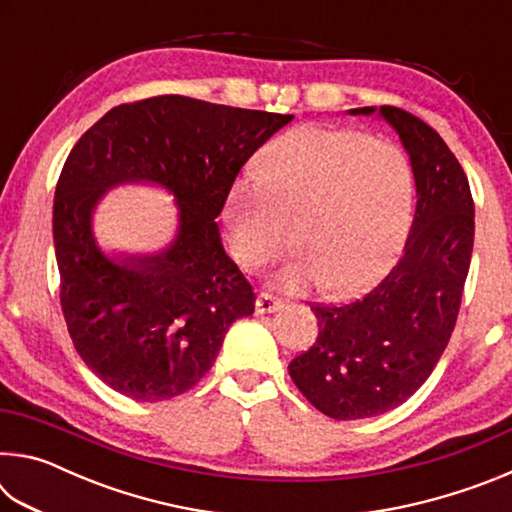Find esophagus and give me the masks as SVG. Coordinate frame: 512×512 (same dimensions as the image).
Instances as JSON below:
<instances>
[{"label": "esophagus", "mask_w": 512, "mask_h": 512, "mask_svg": "<svg viewBox=\"0 0 512 512\" xmlns=\"http://www.w3.org/2000/svg\"><path fill=\"white\" fill-rule=\"evenodd\" d=\"M284 305V302L280 300V298H275L273 293H266V291H262L257 296V302H255V309H257V314H271V311H275V309H280Z\"/></svg>", "instance_id": "esophagus-1"}]
</instances>
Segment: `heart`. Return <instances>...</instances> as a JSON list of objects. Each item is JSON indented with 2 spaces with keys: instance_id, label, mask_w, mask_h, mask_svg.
Listing matches in <instances>:
<instances>
[{
  "instance_id": "heart-1",
  "label": "heart",
  "mask_w": 512,
  "mask_h": 512,
  "mask_svg": "<svg viewBox=\"0 0 512 512\" xmlns=\"http://www.w3.org/2000/svg\"><path fill=\"white\" fill-rule=\"evenodd\" d=\"M413 178L400 146L352 128L300 126L271 142L223 207L232 253L248 268L291 244L300 257L280 277L296 291L320 282L345 293L372 280L400 246Z\"/></svg>"
}]
</instances>
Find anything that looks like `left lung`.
Instances as JSON below:
<instances>
[{"label":"left lung","mask_w":512,"mask_h":512,"mask_svg":"<svg viewBox=\"0 0 512 512\" xmlns=\"http://www.w3.org/2000/svg\"><path fill=\"white\" fill-rule=\"evenodd\" d=\"M400 135L415 178V214L397 264L363 298L314 305L318 339L289 363L298 391L334 420L404 404L445 352L474 246L470 183L443 137L395 106L354 108Z\"/></svg>","instance_id":"8db88e82"}]
</instances>
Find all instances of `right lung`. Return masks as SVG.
<instances>
[{
    "label": "right lung",
    "instance_id": "right-lung-1",
    "mask_svg": "<svg viewBox=\"0 0 512 512\" xmlns=\"http://www.w3.org/2000/svg\"><path fill=\"white\" fill-rule=\"evenodd\" d=\"M293 115L164 94L106 112L60 171L54 246L60 307L94 375L137 402L187 393L255 293L223 250L216 216L237 173ZM158 184L177 198L179 232L151 256H106L91 214L108 188Z\"/></svg>",
    "mask_w": 512,
    "mask_h": 512
}]
</instances>
